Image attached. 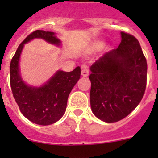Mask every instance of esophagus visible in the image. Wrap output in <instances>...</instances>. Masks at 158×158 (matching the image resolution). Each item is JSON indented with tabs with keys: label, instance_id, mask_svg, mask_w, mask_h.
Here are the masks:
<instances>
[{
	"label": "esophagus",
	"instance_id": "obj_1",
	"mask_svg": "<svg viewBox=\"0 0 158 158\" xmlns=\"http://www.w3.org/2000/svg\"><path fill=\"white\" fill-rule=\"evenodd\" d=\"M89 74V69H88V67L86 65H84L82 67L81 70V75L84 77H87Z\"/></svg>",
	"mask_w": 158,
	"mask_h": 158
}]
</instances>
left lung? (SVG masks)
<instances>
[{"mask_svg": "<svg viewBox=\"0 0 158 158\" xmlns=\"http://www.w3.org/2000/svg\"><path fill=\"white\" fill-rule=\"evenodd\" d=\"M121 43L90 66V105L106 123L126 117L142 100L147 84V61L139 41L121 32Z\"/></svg>", "mask_w": 158, "mask_h": 158, "instance_id": "left-lung-1", "label": "left lung"}]
</instances>
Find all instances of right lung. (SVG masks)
<instances>
[{
  "mask_svg": "<svg viewBox=\"0 0 158 158\" xmlns=\"http://www.w3.org/2000/svg\"><path fill=\"white\" fill-rule=\"evenodd\" d=\"M35 38L60 47L61 42L53 32L36 30L19 46L10 65V87L21 113L33 123L41 125L54 124L65 112L67 100L72 89L80 78L81 69L77 66L73 71L57 70L45 84L39 87L28 85L21 77L19 59L24 44Z\"/></svg>",
  "mask_w": 158,
  "mask_h": 158,
  "instance_id": "right-lung-1",
  "label": "right lung"
}]
</instances>
